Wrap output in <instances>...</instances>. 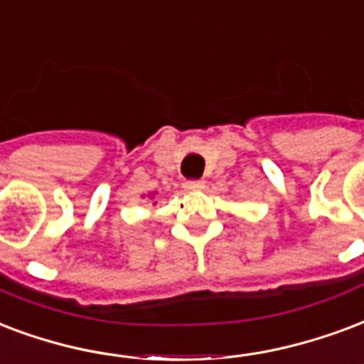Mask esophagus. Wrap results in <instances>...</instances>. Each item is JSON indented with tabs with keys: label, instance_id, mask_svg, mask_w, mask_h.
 Segmentation results:
<instances>
[{
	"label": "esophagus",
	"instance_id": "1",
	"mask_svg": "<svg viewBox=\"0 0 364 364\" xmlns=\"http://www.w3.org/2000/svg\"><path fill=\"white\" fill-rule=\"evenodd\" d=\"M204 187H206V183L202 179H191V181L183 183V188H187V191H202Z\"/></svg>",
	"mask_w": 364,
	"mask_h": 364
}]
</instances>
